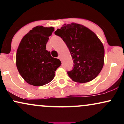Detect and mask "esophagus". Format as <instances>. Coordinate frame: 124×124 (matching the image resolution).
I'll return each instance as SVG.
<instances>
[{
	"label": "esophagus",
	"mask_w": 124,
	"mask_h": 124,
	"mask_svg": "<svg viewBox=\"0 0 124 124\" xmlns=\"http://www.w3.org/2000/svg\"><path fill=\"white\" fill-rule=\"evenodd\" d=\"M58 58H59L61 61H62V56H61V55H59V56H58Z\"/></svg>",
	"instance_id": "obj_1"
}]
</instances>
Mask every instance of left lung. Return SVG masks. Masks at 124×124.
<instances>
[{
    "label": "left lung",
    "mask_w": 124,
    "mask_h": 124,
    "mask_svg": "<svg viewBox=\"0 0 124 124\" xmlns=\"http://www.w3.org/2000/svg\"><path fill=\"white\" fill-rule=\"evenodd\" d=\"M70 51L74 65L68 75L72 80L84 83L99 75L104 62V48L96 34L86 27L72 23L57 29Z\"/></svg>",
    "instance_id": "1"
}]
</instances>
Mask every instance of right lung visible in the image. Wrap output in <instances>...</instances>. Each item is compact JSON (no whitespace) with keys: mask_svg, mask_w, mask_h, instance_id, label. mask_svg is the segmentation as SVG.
Instances as JSON below:
<instances>
[{"mask_svg":"<svg viewBox=\"0 0 124 124\" xmlns=\"http://www.w3.org/2000/svg\"><path fill=\"white\" fill-rule=\"evenodd\" d=\"M53 27H35L21 39L17 51L16 66L27 83L35 86L46 85L53 80L55 71L61 66L59 59L46 50Z\"/></svg>","mask_w":124,"mask_h":124,"instance_id":"right-lung-1","label":"right lung"}]
</instances>
